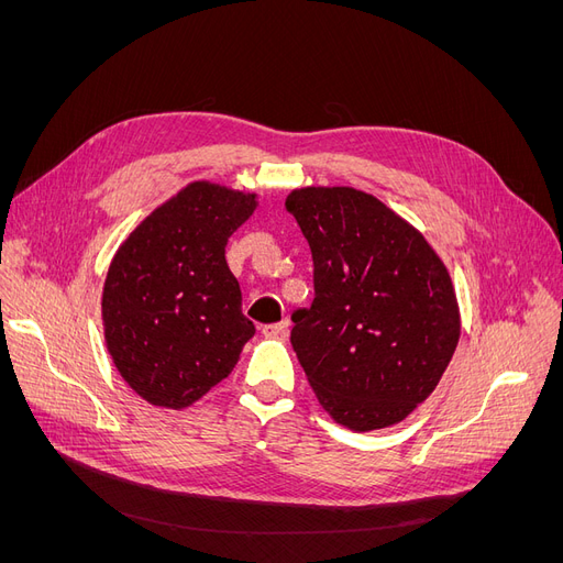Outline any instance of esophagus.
Segmentation results:
<instances>
[{"mask_svg":"<svg viewBox=\"0 0 563 563\" xmlns=\"http://www.w3.org/2000/svg\"><path fill=\"white\" fill-rule=\"evenodd\" d=\"M287 327H289L287 319H283L278 323H266V327L262 329V335L264 338H274V340H283L287 335Z\"/></svg>","mask_w":563,"mask_h":563,"instance_id":"obj_1","label":"esophagus"}]
</instances>
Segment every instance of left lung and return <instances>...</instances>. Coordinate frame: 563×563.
Here are the masks:
<instances>
[{"label": "left lung", "instance_id": "8db88e82", "mask_svg": "<svg viewBox=\"0 0 563 563\" xmlns=\"http://www.w3.org/2000/svg\"><path fill=\"white\" fill-rule=\"evenodd\" d=\"M312 251L314 301L291 346L329 416L351 431L406 420L438 386L461 314L448 266L372 194L303 187L285 198Z\"/></svg>", "mask_w": 563, "mask_h": 563}]
</instances>
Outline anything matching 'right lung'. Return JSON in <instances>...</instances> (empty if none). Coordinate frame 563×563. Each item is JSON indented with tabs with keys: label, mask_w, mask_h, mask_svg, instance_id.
I'll return each mask as SVG.
<instances>
[{
	"label": "right lung",
	"mask_w": 563,
	"mask_h": 563,
	"mask_svg": "<svg viewBox=\"0 0 563 563\" xmlns=\"http://www.w3.org/2000/svg\"><path fill=\"white\" fill-rule=\"evenodd\" d=\"M255 207V194L198 180L118 246L102 287L104 344L118 374L147 404H196L253 338L225 244Z\"/></svg>",
	"instance_id": "obj_1"
}]
</instances>
